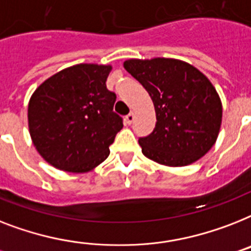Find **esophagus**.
<instances>
[{"instance_id":"obj_1","label":"esophagus","mask_w":251,"mask_h":251,"mask_svg":"<svg viewBox=\"0 0 251 251\" xmlns=\"http://www.w3.org/2000/svg\"><path fill=\"white\" fill-rule=\"evenodd\" d=\"M132 121H134V113H132V112H130L129 115L125 116V122L127 124V125H131Z\"/></svg>"}]
</instances>
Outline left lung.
Instances as JSON below:
<instances>
[{"label":"left lung","mask_w":251,"mask_h":251,"mask_svg":"<svg viewBox=\"0 0 251 251\" xmlns=\"http://www.w3.org/2000/svg\"><path fill=\"white\" fill-rule=\"evenodd\" d=\"M124 67L148 91L156 126L139 138L146 157L166 166H185L214 146L222 124L217 90L199 69L178 59H129Z\"/></svg>","instance_id":"left-lung-1"}]
</instances>
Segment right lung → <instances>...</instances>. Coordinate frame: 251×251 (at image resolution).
<instances>
[{"instance_id":"1","label":"right lung","mask_w":251,"mask_h":251,"mask_svg":"<svg viewBox=\"0 0 251 251\" xmlns=\"http://www.w3.org/2000/svg\"><path fill=\"white\" fill-rule=\"evenodd\" d=\"M111 69L98 64L69 67L46 79L30 98V138L54 168L89 172L108 157L124 126L113 112L116 94L105 85Z\"/></svg>"}]
</instances>
